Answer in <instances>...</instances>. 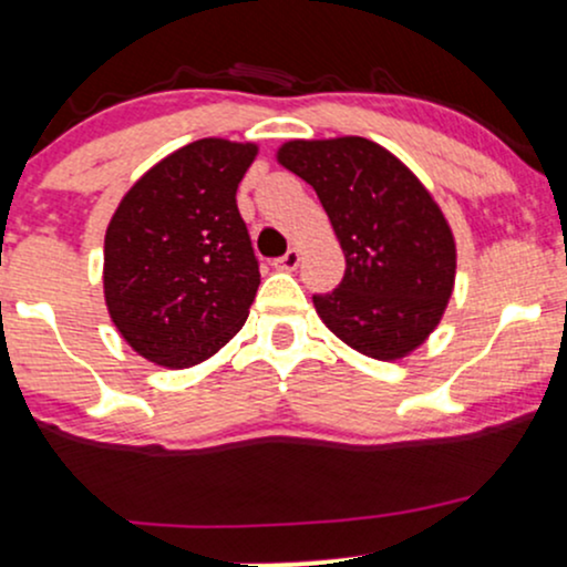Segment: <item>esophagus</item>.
I'll use <instances>...</instances> for the list:
<instances>
[{
    "label": "esophagus",
    "instance_id": "obj_1",
    "mask_svg": "<svg viewBox=\"0 0 567 567\" xmlns=\"http://www.w3.org/2000/svg\"><path fill=\"white\" fill-rule=\"evenodd\" d=\"M298 264H301V250H298V247H290V250L285 252L282 258H277L275 269H279V271H296Z\"/></svg>",
    "mask_w": 567,
    "mask_h": 567
}]
</instances>
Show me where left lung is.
I'll list each match as a JSON object with an SVG mask.
<instances>
[{
    "label": "left lung",
    "instance_id": "8db88e82",
    "mask_svg": "<svg viewBox=\"0 0 567 567\" xmlns=\"http://www.w3.org/2000/svg\"><path fill=\"white\" fill-rule=\"evenodd\" d=\"M277 162L317 192L347 275L315 309L347 347L381 362L434 333L455 285V239L432 192L405 162L360 135L288 141Z\"/></svg>",
    "mask_w": 567,
    "mask_h": 567
}]
</instances>
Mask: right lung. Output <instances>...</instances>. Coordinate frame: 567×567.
<instances>
[{"label": "right lung", "mask_w": 567, "mask_h": 567, "mask_svg": "<svg viewBox=\"0 0 567 567\" xmlns=\"http://www.w3.org/2000/svg\"><path fill=\"white\" fill-rule=\"evenodd\" d=\"M258 143L202 138L130 186L103 239V298L148 362L184 370L243 330L261 285L237 186Z\"/></svg>", "instance_id": "obj_1"}]
</instances>
